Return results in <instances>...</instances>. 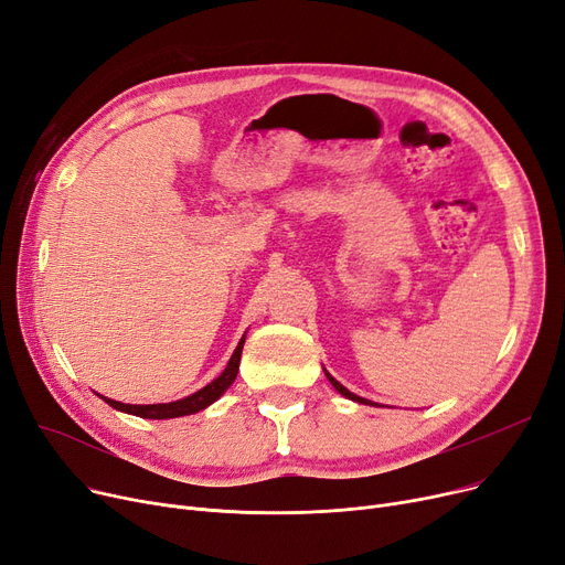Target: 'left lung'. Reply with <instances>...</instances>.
Returning <instances> with one entry per match:
<instances>
[{
    "instance_id": "8db88e82",
    "label": "left lung",
    "mask_w": 565,
    "mask_h": 565,
    "mask_svg": "<svg viewBox=\"0 0 565 565\" xmlns=\"http://www.w3.org/2000/svg\"><path fill=\"white\" fill-rule=\"evenodd\" d=\"M327 377H329V382H331V384H333V388H335V391H338V393H342V395H344V397H349V399H354V402H361V405H367V399H363V397H359V395H354V393H352V391H347V388H344V386H342V384H340V382H338V380H333V377H331V374H329V372H327Z\"/></svg>"
}]
</instances>
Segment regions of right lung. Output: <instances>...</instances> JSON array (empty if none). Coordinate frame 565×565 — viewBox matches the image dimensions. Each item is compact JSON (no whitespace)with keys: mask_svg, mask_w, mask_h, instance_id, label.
<instances>
[{"mask_svg":"<svg viewBox=\"0 0 565 565\" xmlns=\"http://www.w3.org/2000/svg\"><path fill=\"white\" fill-rule=\"evenodd\" d=\"M241 349H244V338H241L238 347L234 349V354L227 363V367L221 372V377L213 380L211 384H206L204 388H200L198 393L188 395L183 399H177V402H168V405H126V402H117V399H110V397H103L107 405L119 409V412H126V414H132V416H140V418H156V420H163V418H177V416H188V414H195L204 407H209L211 402H216L227 388L230 384L236 380V372H238V361H241Z\"/></svg>","mask_w":565,"mask_h":565,"instance_id":"1","label":"right lung"}]
</instances>
